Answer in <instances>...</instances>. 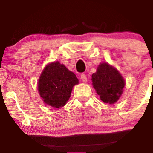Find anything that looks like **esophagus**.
<instances>
[{"mask_svg":"<svg viewBox=\"0 0 153 153\" xmlns=\"http://www.w3.org/2000/svg\"><path fill=\"white\" fill-rule=\"evenodd\" d=\"M81 79L82 80L83 82H84V83H86V81H87V78H86L85 74H81Z\"/></svg>","mask_w":153,"mask_h":153,"instance_id":"obj_1","label":"esophagus"}]
</instances>
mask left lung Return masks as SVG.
I'll return each instance as SVG.
<instances>
[{
	"instance_id": "1",
	"label": "left lung",
	"mask_w": 153,
	"mask_h": 153,
	"mask_svg": "<svg viewBox=\"0 0 153 153\" xmlns=\"http://www.w3.org/2000/svg\"><path fill=\"white\" fill-rule=\"evenodd\" d=\"M93 88L103 102L116 103L124 92L125 81L118 69L108 63H101L92 75Z\"/></svg>"
}]
</instances>
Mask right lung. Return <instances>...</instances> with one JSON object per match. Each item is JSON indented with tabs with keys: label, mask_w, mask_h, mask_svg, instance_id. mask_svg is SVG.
<instances>
[{
	"label": "right lung",
	"mask_w": 153,
	"mask_h": 153,
	"mask_svg": "<svg viewBox=\"0 0 153 153\" xmlns=\"http://www.w3.org/2000/svg\"><path fill=\"white\" fill-rule=\"evenodd\" d=\"M78 84L74 72L59 61H54L43 69L38 81V91L47 105L61 108L70 98L73 86Z\"/></svg>",
	"instance_id": "1"
}]
</instances>
